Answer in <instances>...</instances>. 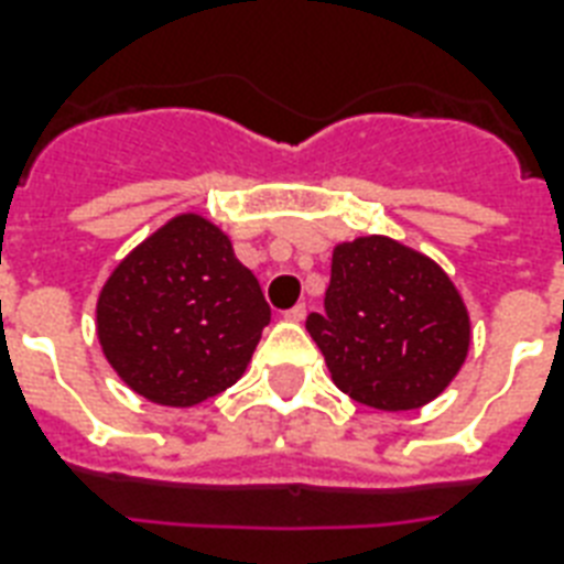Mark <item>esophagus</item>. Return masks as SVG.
Returning a JSON list of instances; mask_svg holds the SVG:
<instances>
[{
  "label": "esophagus",
  "mask_w": 564,
  "mask_h": 564,
  "mask_svg": "<svg viewBox=\"0 0 564 564\" xmlns=\"http://www.w3.org/2000/svg\"><path fill=\"white\" fill-rule=\"evenodd\" d=\"M283 318H286V322H304V318H307V307H304V304H295V307H290L283 313Z\"/></svg>",
  "instance_id": "1"
}]
</instances>
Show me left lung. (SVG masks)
Masks as SVG:
<instances>
[{"instance_id":"obj_1","label":"left lung","mask_w":564,"mask_h":564,"mask_svg":"<svg viewBox=\"0 0 564 564\" xmlns=\"http://www.w3.org/2000/svg\"><path fill=\"white\" fill-rule=\"evenodd\" d=\"M307 330L354 401L415 410L445 389L468 354V313L447 274L383 237L336 246L325 310Z\"/></svg>"}]
</instances>
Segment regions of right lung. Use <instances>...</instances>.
<instances>
[{"label": "right lung", "mask_w": 564, "mask_h": 564, "mask_svg": "<svg viewBox=\"0 0 564 564\" xmlns=\"http://www.w3.org/2000/svg\"><path fill=\"white\" fill-rule=\"evenodd\" d=\"M96 318L101 351L137 394L193 406L237 383L272 310L228 237L178 216L113 269Z\"/></svg>", "instance_id": "obj_1"}]
</instances>
